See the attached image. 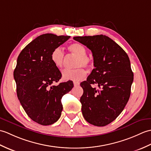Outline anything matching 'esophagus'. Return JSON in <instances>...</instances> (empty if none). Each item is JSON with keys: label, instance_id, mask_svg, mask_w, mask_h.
Wrapping results in <instances>:
<instances>
[{"label": "esophagus", "instance_id": "1", "mask_svg": "<svg viewBox=\"0 0 151 151\" xmlns=\"http://www.w3.org/2000/svg\"><path fill=\"white\" fill-rule=\"evenodd\" d=\"M73 85H74V86H78L79 85V82H73Z\"/></svg>", "mask_w": 151, "mask_h": 151}]
</instances>
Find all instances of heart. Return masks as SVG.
Masks as SVG:
<instances>
[{"instance_id":"obj_1","label":"heart","mask_w":151,"mask_h":151,"mask_svg":"<svg viewBox=\"0 0 151 151\" xmlns=\"http://www.w3.org/2000/svg\"><path fill=\"white\" fill-rule=\"evenodd\" d=\"M68 52L72 54L76 55L75 60V67L78 68L74 70L66 69L62 72V77L65 81H79L86 76V72L81 66L86 68L92 67V59L86 54V49L81 43L73 42L68 46ZM53 64L58 68H61L64 65L65 53L61 48H56L53 50L50 55ZM80 68H78V67Z\"/></svg>"}]
</instances>
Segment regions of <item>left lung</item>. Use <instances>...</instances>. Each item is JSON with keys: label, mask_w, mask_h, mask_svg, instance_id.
Masks as SVG:
<instances>
[{"label": "left lung", "mask_w": 151, "mask_h": 151, "mask_svg": "<svg viewBox=\"0 0 151 151\" xmlns=\"http://www.w3.org/2000/svg\"><path fill=\"white\" fill-rule=\"evenodd\" d=\"M92 52L95 68L80 85L81 110L86 121L103 127L116 119L128 102L134 74L128 55L112 39L103 35L74 37ZM97 84L100 91L93 88Z\"/></svg>", "instance_id": "1"}]
</instances>
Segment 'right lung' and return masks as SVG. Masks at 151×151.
I'll return each mask as SVG.
<instances>
[{
  "mask_svg": "<svg viewBox=\"0 0 151 151\" xmlns=\"http://www.w3.org/2000/svg\"><path fill=\"white\" fill-rule=\"evenodd\" d=\"M70 37L42 34L29 42L17 58L13 77L18 99L28 116L40 125L58 121L63 110L62 97L73 86L71 81L53 85L62 75L50 59L53 50Z\"/></svg>",
  "mask_w": 151,
  "mask_h": 151,
  "instance_id": "add662e5",
  "label": "right lung"
}]
</instances>
